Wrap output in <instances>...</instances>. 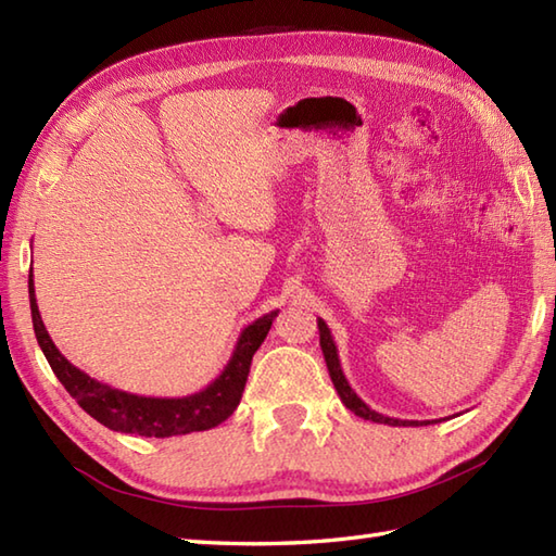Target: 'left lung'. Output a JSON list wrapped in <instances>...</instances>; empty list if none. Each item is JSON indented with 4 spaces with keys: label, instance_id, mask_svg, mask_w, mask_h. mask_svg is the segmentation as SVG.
Here are the masks:
<instances>
[{
    "label": "left lung",
    "instance_id": "8db88e82",
    "mask_svg": "<svg viewBox=\"0 0 556 556\" xmlns=\"http://www.w3.org/2000/svg\"><path fill=\"white\" fill-rule=\"evenodd\" d=\"M317 329H320V346H323V356H325V363H327L329 377H332V382H334V389H337V394H339V399H341V404H344L349 410L356 413V416L363 418V420L394 425V428H396V425H399V428H401V425H404V428H408V425H413V428H416V425H430V420H399V418H389V416H382V413L372 410V408H370L368 404H365V401L351 389L344 370H341L339 353H337V344H334V339H332V332H329V327H327V323L323 320V317H317ZM434 422H437V420H434Z\"/></svg>",
    "mask_w": 556,
    "mask_h": 556
}]
</instances>
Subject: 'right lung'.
<instances>
[{
  "label": "right lung",
  "instance_id": "add662e5",
  "mask_svg": "<svg viewBox=\"0 0 556 556\" xmlns=\"http://www.w3.org/2000/svg\"><path fill=\"white\" fill-rule=\"evenodd\" d=\"M28 293L35 337H38V344L45 353L47 363H50L52 372L56 375V380L78 401V406L86 410L88 416L102 422L104 428L140 437H174L188 432H203L210 428H217L219 422L227 420L241 401L248 372H251L253 353L265 341L271 320H275L279 313L271 311L263 317H257L255 323L243 329L239 341H236L229 363L224 365V370L215 377V382H210L205 389H200V392L191 396L160 399L128 394L122 392V389L102 384L96 377H90L88 372L76 368L74 363H68L45 329L38 311V301H35L33 269L28 275Z\"/></svg>",
  "mask_w": 556,
  "mask_h": 556
}]
</instances>
